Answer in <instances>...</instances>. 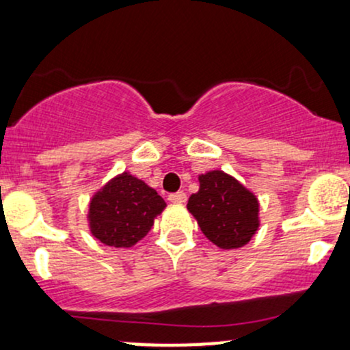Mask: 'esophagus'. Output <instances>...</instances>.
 I'll use <instances>...</instances> for the list:
<instances>
[{
	"instance_id": "34e87169",
	"label": "esophagus",
	"mask_w": 350,
	"mask_h": 350,
	"mask_svg": "<svg viewBox=\"0 0 350 350\" xmlns=\"http://www.w3.org/2000/svg\"><path fill=\"white\" fill-rule=\"evenodd\" d=\"M171 200V202H174V204H184L187 200V196H186V192H174V194H170V198H167Z\"/></svg>"
}]
</instances>
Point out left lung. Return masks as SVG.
Here are the masks:
<instances>
[{
  "mask_svg": "<svg viewBox=\"0 0 350 350\" xmlns=\"http://www.w3.org/2000/svg\"><path fill=\"white\" fill-rule=\"evenodd\" d=\"M187 211L202 234L224 250L247 245L260 227L256 196L219 170L199 176V191L189 198Z\"/></svg>",
  "mask_w": 350,
  "mask_h": 350,
  "instance_id": "8db88e82",
  "label": "left lung"
}]
</instances>
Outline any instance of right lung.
Listing matches in <instances>:
<instances>
[{
	"label": "right lung",
	"instance_id": "1",
	"mask_svg": "<svg viewBox=\"0 0 350 350\" xmlns=\"http://www.w3.org/2000/svg\"><path fill=\"white\" fill-rule=\"evenodd\" d=\"M166 202L154 189L122 172L94 194L88 204V226L108 247L130 248L151 230Z\"/></svg>",
	"mask_w": 350,
	"mask_h": 350
}]
</instances>
